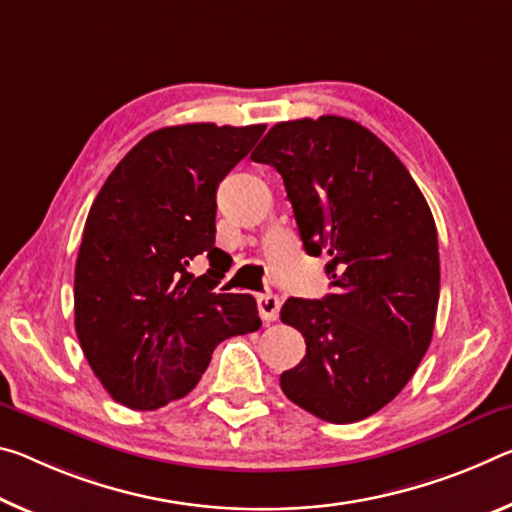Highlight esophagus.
<instances>
[{
    "label": "esophagus",
    "instance_id": "esophagus-1",
    "mask_svg": "<svg viewBox=\"0 0 512 512\" xmlns=\"http://www.w3.org/2000/svg\"><path fill=\"white\" fill-rule=\"evenodd\" d=\"M280 305H282V300H280V296H275V294H259L257 296L259 316H262V319L269 321V323L278 319Z\"/></svg>",
    "mask_w": 512,
    "mask_h": 512
}]
</instances>
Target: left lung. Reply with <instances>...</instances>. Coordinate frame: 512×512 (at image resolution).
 Segmentation results:
<instances>
[{
  "instance_id": "left-lung-1",
  "label": "left lung",
  "mask_w": 512,
  "mask_h": 512,
  "mask_svg": "<svg viewBox=\"0 0 512 512\" xmlns=\"http://www.w3.org/2000/svg\"><path fill=\"white\" fill-rule=\"evenodd\" d=\"M250 159L282 175L305 253H328L335 289L282 305V323L307 346L280 376L282 392L330 424L367 419L431 346L440 300L431 207L401 159L342 116L278 123Z\"/></svg>"
}]
</instances>
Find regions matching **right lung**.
I'll use <instances>...</instances> for the list:
<instances>
[{
    "mask_svg": "<svg viewBox=\"0 0 512 512\" xmlns=\"http://www.w3.org/2000/svg\"><path fill=\"white\" fill-rule=\"evenodd\" d=\"M264 125L157 129L113 168L88 212L75 266V328L104 389L157 410L198 385L214 348L262 321L248 294H216V189Z\"/></svg>",
    "mask_w": 512,
    "mask_h": 512,
    "instance_id": "obj_1",
    "label": "right lung"
}]
</instances>
